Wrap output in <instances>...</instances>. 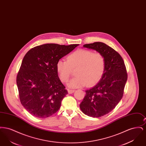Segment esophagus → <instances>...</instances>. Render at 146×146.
<instances>
[{
  "label": "esophagus",
  "instance_id": "34e87169",
  "mask_svg": "<svg viewBox=\"0 0 146 146\" xmlns=\"http://www.w3.org/2000/svg\"><path fill=\"white\" fill-rule=\"evenodd\" d=\"M74 91H75L74 90H68V93L69 94H71L73 93Z\"/></svg>",
  "mask_w": 146,
  "mask_h": 146
}]
</instances>
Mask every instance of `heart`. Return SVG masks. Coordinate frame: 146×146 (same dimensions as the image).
Here are the masks:
<instances>
[{
  "label": "heart",
  "mask_w": 146,
  "mask_h": 146,
  "mask_svg": "<svg viewBox=\"0 0 146 146\" xmlns=\"http://www.w3.org/2000/svg\"><path fill=\"white\" fill-rule=\"evenodd\" d=\"M75 78L68 83L71 88L90 86L97 84L102 78L106 70V60L101 54L94 53L90 50L79 49L70 54L67 61L59 60L56 63V70L62 82H67L76 70Z\"/></svg>",
  "instance_id": "b5f03b06"
}]
</instances>
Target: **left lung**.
<instances>
[{
	"label": "left lung",
	"mask_w": 146,
	"mask_h": 146,
	"mask_svg": "<svg viewBox=\"0 0 146 146\" xmlns=\"http://www.w3.org/2000/svg\"><path fill=\"white\" fill-rule=\"evenodd\" d=\"M84 48L101 54L106 60L104 74L98 83L85 91L80 104L84 113L93 118L108 114L116 107L123 97L127 75L124 62L118 52L101 42L85 44Z\"/></svg>",
	"instance_id": "obj_1"
}]
</instances>
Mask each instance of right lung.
Listing matches in <instances>:
<instances>
[{
  "mask_svg": "<svg viewBox=\"0 0 146 146\" xmlns=\"http://www.w3.org/2000/svg\"><path fill=\"white\" fill-rule=\"evenodd\" d=\"M78 45L45 44L24 56L16 83L21 104L33 116L47 118L60 109L68 92L60 80L56 63Z\"/></svg>",
  "mask_w": 146,
  "mask_h": 146,
  "instance_id": "obj_1",
  "label": "right lung"
}]
</instances>
